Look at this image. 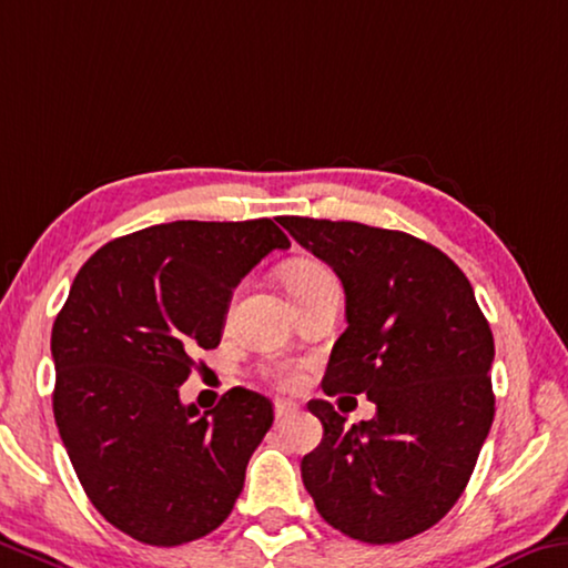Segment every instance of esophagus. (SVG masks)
<instances>
[{"label": "esophagus", "instance_id": "1", "mask_svg": "<svg viewBox=\"0 0 568 568\" xmlns=\"http://www.w3.org/2000/svg\"><path fill=\"white\" fill-rule=\"evenodd\" d=\"M295 409H298V404H295V402H291V399H275V417L277 419L291 417V414H295Z\"/></svg>", "mask_w": 568, "mask_h": 568}]
</instances>
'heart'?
Segmentation results:
<instances>
[{
  "label": "heart",
  "instance_id": "heart-1",
  "mask_svg": "<svg viewBox=\"0 0 568 568\" xmlns=\"http://www.w3.org/2000/svg\"><path fill=\"white\" fill-rule=\"evenodd\" d=\"M326 275H331V273L321 263H313V260H293V263H287L285 270H283V283L287 287V293H291V298H295V295L303 293L311 283H316ZM277 379L287 384L293 379V376L291 374H277Z\"/></svg>",
  "mask_w": 568,
  "mask_h": 568
}]
</instances>
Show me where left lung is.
Listing matches in <instances>:
<instances>
[{
	"mask_svg": "<svg viewBox=\"0 0 568 568\" xmlns=\"http://www.w3.org/2000/svg\"><path fill=\"white\" fill-rule=\"evenodd\" d=\"M281 224L346 293L323 392L376 404L348 427L331 402H308L323 439L303 457V485L341 534L407 541L447 516L478 463L495 414L493 331L463 270L429 242L358 222Z\"/></svg>",
	"mask_w": 568,
	"mask_h": 568,
	"instance_id": "8db88e82",
	"label": "left lung"
}]
</instances>
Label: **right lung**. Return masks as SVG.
<instances>
[{
  "mask_svg": "<svg viewBox=\"0 0 568 568\" xmlns=\"http://www.w3.org/2000/svg\"><path fill=\"white\" fill-rule=\"evenodd\" d=\"M291 240L273 220H179L108 242L52 326V412L85 495L149 546H182L232 513L273 404L230 389L182 404L196 351L217 348L232 291Z\"/></svg>",
  "mask_w": 568,
  "mask_h": 568,
  "instance_id": "right-lung-1",
  "label": "right lung"
}]
</instances>
